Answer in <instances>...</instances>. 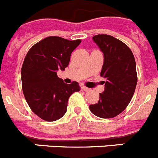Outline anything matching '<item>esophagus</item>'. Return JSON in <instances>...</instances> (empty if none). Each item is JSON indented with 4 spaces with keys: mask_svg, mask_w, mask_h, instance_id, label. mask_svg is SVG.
Here are the masks:
<instances>
[{
    "mask_svg": "<svg viewBox=\"0 0 158 158\" xmlns=\"http://www.w3.org/2000/svg\"><path fill=\"white\" fill-rule=\"evenodd\" d=\"M81 90H83V91L87 92V91H89V90H90V89H89V88L85 87V86H82V87H81Z\"/></svg>",
    "mask_w": 158,
    "mask_h": 158,
    "instance_id": "34e87169",
    "label": "esophagus"
}]
</instances>
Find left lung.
I'll list each match as a JSON object with an SVG mask.
<instances>
[{"instance_id": "left-lung-1", "label": "left lung", "mask_w": 158, "mask_h": 158, "mask_svg": "<svg viewBox=\"0 0 158 158\" xmlns=\"http://www.w3.org/2000/svg\"><path fill=\"white\" fill-rule=\"evenodd\" d=\"M93 39L104 53L100 76L106 81L99 101L89 105V109L100 118H114L126 109L135 93L138 81L135 57L127 45L113 36L100 34Z\"/></svg>"}]
</instances>
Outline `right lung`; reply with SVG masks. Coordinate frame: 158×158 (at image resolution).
<instances>
[{"label": "right lung", "instance_id": "1", "mask_svg": "<svg viewBox=\"0 0 158 158\" xmlns=\"http://www.w3.org/2000/svg\"><path fill=\"white\" fill-rule=\"evenodd\" d=\"M81 43V40L49 36L35 43L25 56L21 69L23 93L31 110L43 120L62 118L69 96L80 91L77 82L64 83L57 71L68 66L71 54Z\"/></svg>", "mask_w": 158, "mask_h": 158}]
</instances>
